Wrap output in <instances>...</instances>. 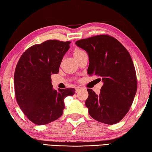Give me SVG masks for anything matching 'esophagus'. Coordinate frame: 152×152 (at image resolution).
<instances>
[{
    "instance_id": "1",
    "label": "esophagus",
    "mask_w": 152,
    "mask_h": 152,
    "mask_svg": "<svg viewBox=\"0 0 152 152\" xmlns=\"http://www.w3.org/2000/svg\"><path fill=\"white\" fill-rule=\"evenodd\" d=\"M81 89V87H77L76 88H75V91H76L77 93L78 91H80Z\"/></svg>"
}]
</instances>
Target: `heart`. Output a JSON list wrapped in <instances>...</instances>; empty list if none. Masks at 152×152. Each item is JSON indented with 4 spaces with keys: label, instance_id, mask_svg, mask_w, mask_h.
Listing matches in <instances>:
<instances>
[{
    "label": "heart",
    "instance_id": "1",
    "mask_svg": "<svg viewBox=\"0 0 152 152\" xmlns=\"http://www.w3.org/2000/svg\"><path fill=\"white\" fill-rule=\"evenodd\" d=\"M83 52H85L83 50L79 49V48H76V49H75V50H74L73 54H74V56H76V55L81 54V53H83Z\"/></svg>",
    "mask_w": 152,
    "mask_h": 152
}]
</instances>
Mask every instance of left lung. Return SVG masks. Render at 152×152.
<instances>
[{
    "mask_svg": "<svg viewBox=\"0 0 152 152\" xmlns=\"http://www.w3.org/2000/svg\"><path fill=\"white\" fill-rule=\"evenodd\" d=\"M75 44L89 55L87 73L103 81L99 95L87 89L86 105L89 115L105 124L118 123L129 111L137 91L136 73L129 52L109 34L81 39Z\"/></svg>",
    "mask_w": 152,
    "mask_h": 152,
    "instance_id": "1",
    "label": "left lung"
}]
</instances>
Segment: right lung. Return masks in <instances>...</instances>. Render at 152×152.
I'll return each instance as SVG.
<instances>
[{
	"label": "right lung",
	"mask_w": 152,
	"mask_h": 152,
	"mask_svg": "<svg viewBox=\"0 0 152 152\" xmlns=\"http://www.w3.org/2000/svg\"><path fill=\"white\" fill-rule=\"evenodd\" d=\"M70 41L48 40L34 45L23 53L16 66L14 83L18 105L29 120L42 126L62 115L64 99L75 89H53L50 75L59 71Z\"/></svg>",
	"instance_id": "obj_1"
}]
</instances>
